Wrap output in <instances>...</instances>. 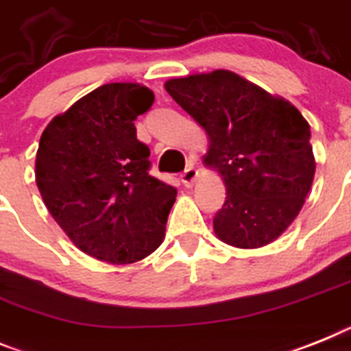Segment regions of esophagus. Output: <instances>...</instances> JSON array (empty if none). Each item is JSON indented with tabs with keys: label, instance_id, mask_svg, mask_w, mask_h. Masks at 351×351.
Wrapping results in <instances>:
<instances>
[{
	"label": "esophagus",
	"instance_id": "34e87169",
	"mask_svg": "<svg viewBox=\"0 0 351 351\" xmlns=\"http://www.w3.org/2000/svg\"><path fill=\"white\" fill-rule=\"evenodd\" d=\"M197 176H199V170L193 169V167H188V169L181 173V181H182V184H184V186L190 188L191 184H193V182H195Z\"/></svg>",
	"mask_w": 351,
	"mask_h": 351
}]
</instances>
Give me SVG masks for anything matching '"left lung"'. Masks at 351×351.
<instances>
[{
  "mask_svg": "<svg viewBox=\"0 0 351 351\" xmlns=\"http://www.w3.org/2000/svg\"><path fill=\"white\" fill-rule=\"evenodd\" d=\"M165 88L208 133L204 165L226 182L213 218L217 238L236 248L275 241L313 186L309 122L287 99L226 69L172 77Z\"/></svg>",
  "mask_w": 351,
  "mask_h": 351,
  "instance_id": "1",
  "label": "left lung"
}]
</instances>
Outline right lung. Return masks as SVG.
I'll list each match as a JSON object with an SVG mask.
<instances>
[{"label": "right lung", "mask_w": 351, "mask_h": 351, "mask_svg": "<svg viewBox=\"0 0 351 351\" xmlns=\"http://www.w3.org/2000/svg\"><path fill=\"white\" fill-rule=\"evenodd\" d=\"M154 103L140 83H108L47 124L35 182L55 221L82 252L131 265L163 243L178 190L149 176L136 117Z\"/></svg>", "instance_id": "obj_1"}]
</instances>
